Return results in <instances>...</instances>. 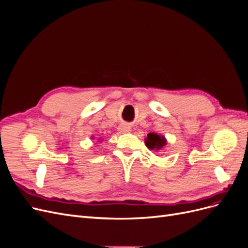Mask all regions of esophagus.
Wrapping results in <instances>:
<instances>
[{
    "instance_id": "1",
    "label": "esophagus",
    "mask_w": 248,
    "mask_h": 248,
    "mask_svg": "<svg viewBox=\"0 0 248 248\" xmlns=\"http://www.w3.org/2000/svg\"><path fill=\"white\" fill-rule=\"evenodd\" d=\"M118 130H119L120 132H123V133L128 132V131L130 130V126H129L128 124H126V123L120 124L119 127H118Z\"/></svg>"
}]
</instances>
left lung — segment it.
<instances>
[{
    "mask_svg": "<svg viewBox=\"0 0 248 248\" xmlns=\"http://www.w3.org/2000/svg\"><path fill=\"white\" fill-rule=\"evenodd\" d=\"M167 140L163 137L155 132L149 133L146 139V146L150 150H160L163 146H166Z\"/></svg>",
    "mask_w": 248,
    "mask_h": 248,
    "instance_id": "8db88e82",
    "label": "left lung"
}]
</instances>
